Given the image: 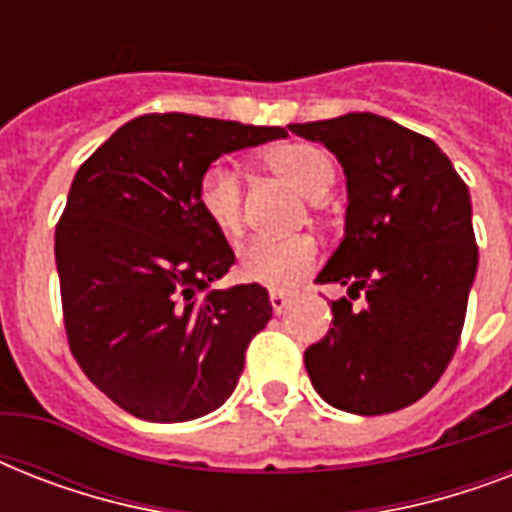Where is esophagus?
<instances>
[{"label":"esophagus","instance_id":"34e87169","mask_svg":"<svg viewBox=\"0 0 512 512\" xmlns=\"http://www.w3.org/2000/svg\"><path fill=\"white\" fill-rule=\"evenodd\" d=\"M289 305V295L287 292H279V289H273L271 292V308L273 313H284V308Z\"/></svg>","mask_w":512,"mask_h":512}]
</instances>
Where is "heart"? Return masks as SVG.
<instances>
[{
  "instance_id": "obj_1",
  "label": "heart",
  "mask_w": 512,
  "mask_h": 512,
  "mask_svg": "<svg viewBox=\"0 0 512 512\" xmlns=\"http://www.w3.org/2000/svg\"><path fill=\"white\" fill-rule=\"evenodd\" d=\"M265 167L273 175L284 177L295 185L308 201H321L335 183V162L332 156L316 143H281L265 151ZM201 212L215 225L217 231L233 239L244 225V191L236 164L228 159H217L201 172L199 188ZM319 265V244L311 236H292V239H257L247 241L239 252L241 279L265 284L273 289H289L292 284L308 276Z\"/></svg>"
}]
</instances>
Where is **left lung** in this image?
<instances>
[{
	"mask_svg": "<svg viewBox=\"0 0 512 512\" xmlns=\"http://www.w3.org/2000/svg\"><path fill=\"white\" fill-rule=\"evenodd\" d=\"M289 130L327 146L348 177L345 236L316 276L348 297L305 350L308 377L342 412H398L441 380L460 342L478 268L468 185L433 140L385 116ZM358 294L367 305L353 312Z\"/></svg>",
	"mask_w": 512,
	"mask_h": 512,
	"instance_id": "8db88e82",
	"label": "left lung"
}]
</instances>
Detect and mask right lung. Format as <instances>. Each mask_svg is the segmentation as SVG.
<instances>
[{"mask_svg": "<svg viewBox=\"0 0 512 512\" xmlns=\"http://www.w3.org/2000/svg\"><path fill=\"white\" fill-rule=\"evenodd\" d=\"M287 138L281 127L146 114L79 167L55 225L68 348L124 412L185 422L231 396L268 289H212L236 263L201 212V172L228 151Z\"/></svg>", "mask_w": 512, "mask_h": 512, "instance_id": "obj_1", "label": "right lung"}]
</instances>
